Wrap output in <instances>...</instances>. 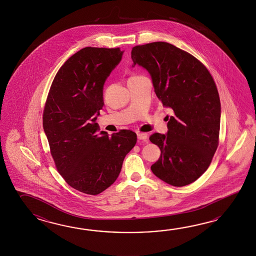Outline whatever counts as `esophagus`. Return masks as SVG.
<instances>
[{
  "label": "esophagus",
  "instance_id": "1",
  "mask_svg": "<svg viewBox=\"0 0 256 256\" xmlns=\"http://www.w3.org/2000/svg\"><path fill=\"white\" fill-rule=\"evenodd\" d=\"M137 138L138 140H142V141H146L148 138V136L146 132H137Z\"/></svg>",
  "mask_w": 256,
  "mask_h": 256
}]
</instances>
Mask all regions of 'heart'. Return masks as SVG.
<instances>
[{
  "label": "heart",
  "instance_id": "heart-1",
  "mask_svg": "<svg viewBox=\"0 0 256 256\" xmlns=\"http://www.w3.org/2000/svg\"><path fill=\"white\" fill-rule=\"evenodd\" d=\"M130 78H132V76H130Z\"/></svg>",
  "mask_w": 256,
  "mask_h": 256
}]
</instances>
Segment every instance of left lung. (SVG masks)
<instances>
[{
	"label": "left lung",
	"mask_w": 256,
	"mask_h": 256,
	"mask_svg": "<svg viewBox=\"0 0 256 256\" xmlns=\"http://www.w3.org/2000/svg\"><path fill=\"white\" fill-rule=\"evenodd\" d=\"M134 65L152 76L158 98L173 110L168 134L149 137L161 150L151 170L169 185L183 186L207 170L218 146L220 100L207 68L194 56L166 42L132 49Z\"/></svg>",
	"instance_id": "8db88e82"
}]
</instances>
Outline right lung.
<instances>
[{
	"mask_svg": "<svg viewBox=\"0 0 256 256\" xmlns=\"http://www.w3.org/2000/svg\"><path fill=\"white\" fill-rule=\"evenodd\" d=\"M122 56L120 48L78 51L56 74L44 108V130L56 168L68 185L88 195H98L114 183L137 141L130 130L110 137L96 134L104 82Z\"/></svg>",
	"mask_w": 256,
	"mask_h": 256,
	"instance_id": "right-lung-1",
	"label": "right lung"
}]
</instances>
